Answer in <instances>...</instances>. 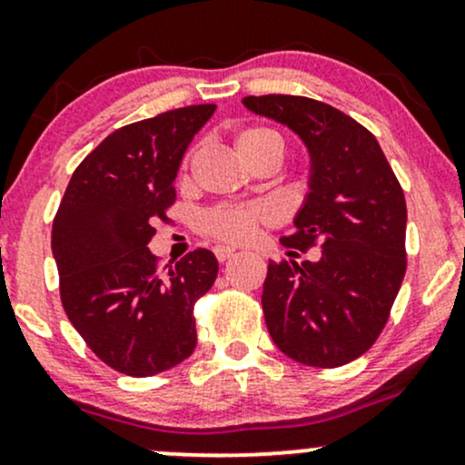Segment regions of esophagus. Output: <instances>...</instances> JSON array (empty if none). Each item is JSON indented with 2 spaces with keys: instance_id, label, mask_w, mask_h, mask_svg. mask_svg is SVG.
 <instances>
[{
  "instance_id": "34e87169",
  "label": "esophagus",
  "mask_w": 465,
  "mask_h": 465,
  "mask_svg": "<svg viewBox=\"0 0 465 465\" xmlns=\"http://www.w3.org/2000/svg\"><path fill=\"white\" fill-rule=\"evenodd\" d=\"M233 253H236V249H232V247H214V255H216L218 262H225V260L232 258Z\"/></svg>"
}]
</instances>
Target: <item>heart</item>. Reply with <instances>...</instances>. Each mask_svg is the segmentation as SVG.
Instances as JSON below:
<instances>
[{
  "mask_svg": "<svg viewBox=\"0 0 465 465\" xmlns=\"http://www.w3.org/2000/svg\"><path fill=\"white\" fill-rule=\"evenodd\" d=\"M236 148L240 159L244 163L258 154H273L280 159L284 153V140L282 135L269 126H251L238 133ZM194 151L185 154L181 163V173H188ZM275 221L273 210L264 203H227V205H214L203 212L199 227L205 236L221 240V242L238 244L247 242L260 232V229L271 225Z\"/></svg>",
  "mask_w": 465,
  "mask_h": 465,
  "instance_id": "heart-1",
  "label": "heart"
}]
</instances>
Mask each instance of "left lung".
Wrapping results in <instances>:
<instances>
[{
	"label": "left lung",
	"mask_w": 465,
	"mask_h": 465,
	"mask_svg": "<svg viewBox=\"0 0 465 465\" xmlns=\"http://www.w3.org/2000/svg\"><path fill=\"white\" fill-rule=\"evenodd\" d=\"M306 142L311 192L282 236L291 255L319 249V260L269 262L262 311L271 339L308 367H341L376 343L407 273V201L376 137L354 117L303 95H249Z\"/></svg>",
	"instance_id": "left-lung-1"
}]
</instances>
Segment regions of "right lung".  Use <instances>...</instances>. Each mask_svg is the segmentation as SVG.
Listing matches in <instances>:
<instances>
[{
    "label": "right lung",
    "mask_w": 465,
    "mask_h": 465,
    "mask_svg": "<svg viewBox=\"0 0 465 465\" xmlns=\"http://www.w3.org/2000/svg\"><path fill=\"white\" fill-rule=\"evenodd\" d=\"M216 104L133 122L74 170L52 225L61 302L89 350L133 378L162 373L196 348V302L218 273L214 253L162 266L148 251L154 221H170L177 170Z\"/></svg>",
    "instance_id": "right-lung-1"
}]
</instances>
